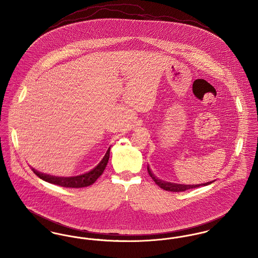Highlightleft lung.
<instances>
[{
	"label": "left lung",
	"mask_w": 258,
	"mask_h": 258,
	"mask_svg": "<svg viewBox=\"0 0 258 258\" xmlns=\"http://www.w3.org/2000/svg\"><path fill=\"white\" fill-rule=\"evenodd\" d=\"M148 172H149V175L152 177V179L155 181V183L158 184L160 187H161L162 189L164 190H167V191H174V192H180V191H184L186 189H189V188H196L198 186H202V185H208V184H212L215 182L214 181H211L208 183H205V184H176V183H170V182H165V181H162L159 179L158 177L155 176V174L152 171V169L150 168L149 164L147 166Z\"/></svg>",
	"instance_id": "1"
}]
</instances>
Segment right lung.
Masks as SVG:
<instances>
[{
	"instance_id": "1",
	"label": "right lung",
	"mask_w": 258,
	"mask_h": 258,
	"mask_svg": "<svg viewBox=\"0 0 258 258\" xmlns=\"http://www.w3.org/2000/svg\"><path fill=\"white\" fill-rule=\"evenodd\" d=\"M109 155H110V147L107 149L104 157L102 160L99 161L98 165L94 167L92 170L86 172L84 174L78 175V176H74V177H58V176H52L49 174H44L41 172H38L35 168H32V170L37 175L38 178L41 180L48 182L50 184H58L64 187H85L88 185L94 184L98 177L103 173L107 162L109 160Z\"/></svg>"
}]
</instances>
